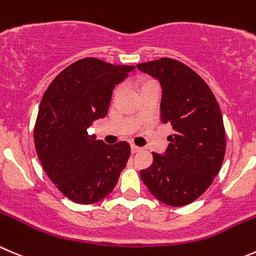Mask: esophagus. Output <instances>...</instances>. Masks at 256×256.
Masks as SVG:
<instances>
[{"mask_svg": "<svg viewBox=\"0 0 256 256\" xmlns=\"http://www.w3.org/2000/svg\"><path fill=\"white\" fill-rule=\"evenodd\" d=\"M138 151H141V148H138V146H136V145H131V152L136 154V152H138Z\"/></svg>", "mask_w": 256, "mask_h": 256, "instance_id": "1", "label": "esophagus"}]
</instances>
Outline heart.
Returning <instances> with one entry per match:
<instances>
[{
	"label": "heart",
	"instance_id": "1",
	"mask_svg": "<svg viewBox=\"0 0 256 256\" xmlns=\"http://www.w3.org/2000/svg\"><path fill=\"white\" fill-rule=\"evenodd\" d=\"M146 84H148V82H146Z\"/></svg>",
	"mask_w": 256,
	"mask_h": 256
}]
</instances>
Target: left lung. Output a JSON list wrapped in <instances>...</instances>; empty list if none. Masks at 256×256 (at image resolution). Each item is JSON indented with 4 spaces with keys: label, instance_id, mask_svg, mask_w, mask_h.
Segmentation results:
<instances>
[{
    "label": "left lung",
    "instance_id": "left-lung-1",
    "mask_svg": "<svg viewBox=\"0 0 256 256\" xmlns=\"http://www.w3.org/2000/svg\"><path fill=\"white\" fill-rule=\"evenodd\" d=\"M162 90L160 118L174 134L164 154L152 152L150 168L140 171L148 191L170 206H184L204 194L225 156V128L219 104L195 71L172 58L138 64Z\"/></svg>",
    "mask_w": 256,
    "mask_h": 256
}]
</instances>
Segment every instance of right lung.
<instances>
[{
  "mask_svg": "<svg viewBox=\"0 0 256 256\" xmlns=\"http://www.w3.org/2000/svg\"><path fill=\"white\" fill-rule=\"evenodd\" d=\"M135 66L78 60L51 82L40 104L34 145L44 172L68 199L94 204L108 196L130 158L126 141L106 145L88 135L104 118L115 85Z\"/></svg>",
  "mask_w": 256,
  "mask_h": 256,
  "instance_id": "obj_1",
  "label": "right lung"
}]
</instances>
